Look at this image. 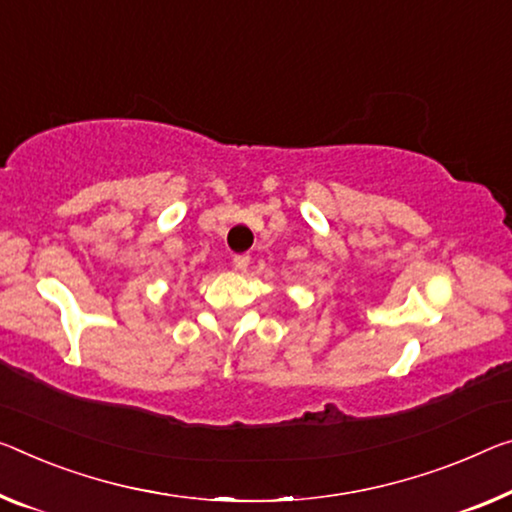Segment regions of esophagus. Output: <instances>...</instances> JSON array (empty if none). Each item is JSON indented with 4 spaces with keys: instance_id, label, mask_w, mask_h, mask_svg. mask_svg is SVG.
Here are the masks:
<instances>
[{
    "instance_id": "1",
    "label": "esophagus",
    "mask_w": 512,
    "mask_h": 512,
    "mask_svg": "<svg viewBox=\"0 0 512 512\" xmlns=\"http://www.w3.org/2000/svg\"><path fill=\"white\" fill-rule=\"evenodd\" d=\"M249 261H251V256L249 254H238V256H233V265L238 267L240 272H245L247 267H249Z\"/></svg>"
}]
</instances>
